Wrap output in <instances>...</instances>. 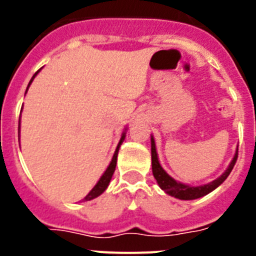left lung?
Here are the masks:
<instances>
[{
  "mask_svg": "<svg viewBox=\"0 0 256 256\" xmlns=\"http://www.w3.org/2000/svg\"><path fill=\"white\" fill-rule=\"evenodd\" d=\"M237 156H238V151L234 155V160L230 162V166L227 168V170L222 174L220 177L216 178V180L204 184V186H198V187H191L187 186V184H183V183L177 182L174 180L173 178L169 177L168 174L165 173L164 169L162 168L159 160H158V154H156V148H155V141L151 137V162H152V174L155 180L159 183L160 188L164 190L168 195L174 196V198H180V200H195V198H202V196L208 195L209 192L214 191L219 184L224 182L226 178L230 176V173L234 169V164L237 162Z\"/></svg>",
  "mask_w": 256,
  "mask_h": 256,
  "instance_id": "8db88e82",
  "label": "left lung"
}]
</instances>
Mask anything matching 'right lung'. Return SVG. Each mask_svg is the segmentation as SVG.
Segmentation results:
<instances>
[{"label": "right lung", "mask_w": 256, "mask_h": 256, "mask_svg": "<svg viewBox=\"0 0 256 256\" xmlns=\"http://www.w3.org/2000/svg\"><path fill=\"white\" fill-rule=\"evenodd\" d=\"M37 73H38V72H37ZM37 73H36V74H37ZM36 74H34V76H33V78H34V76H36ZM33 78L30 79V82H29V84H30V83H32ZM29 84H28V87H29ZM124 138H126V133H123L120 141H119V144H118V148H116V150H115V154H114V156H112V162H110V165H108V169H106V170H105V173L102 174V177L100 178V180L97 182L96 186H94V188L91 190V192H90V194H88V195L86 196L84 201L92 200V198H97V196H100L101 194H102V192L105 191L106 188H108V183H110V180H112V174H114V172H115V166H116L118 151H119V148H120V144H122V142L124 141Z\"/></svg>", "instance_id": "right-lung-1"}]
</instances>
